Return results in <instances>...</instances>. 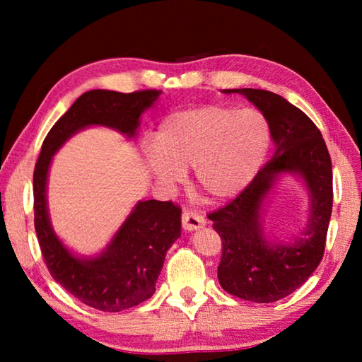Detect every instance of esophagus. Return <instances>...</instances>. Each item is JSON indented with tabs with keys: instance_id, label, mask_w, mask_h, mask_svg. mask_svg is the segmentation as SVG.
<instances>
[{
	"instance_id": "esophagus-1",
	"label": "esophagus",
	"mask_w": 362,
	"mask_h": 362,
	"mask_svg": "<svg viewBox=\"0 0 362 362\" xmlns=\"http://www.w3.org/2000/svg\"><path fill=\"white\" fill-rule=\"evenodd\" d=\"M182 225H183V230H185V231H194V230H198V228H203V226L206 225V220L198 212L183 211V214H182Z\"/></svg>"
}]
</instances>
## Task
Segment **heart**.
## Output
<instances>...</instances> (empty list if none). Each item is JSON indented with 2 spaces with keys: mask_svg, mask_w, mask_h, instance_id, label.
Listing matches in <instances>:
<instances>
[{
  "mask_svg": "<svg viewBox=\"0 0 362 362\" xmlns=\"http://www.w3.org/2000/svg\"><path fill=\"white\" fill-rule=\"evenodd\" d=\"M272 142L267 116L255 108L203 105L166 116L146 153L159 185L173 188L193 168L198 188L212 201L244 192L259 173Z\"/></svg>",
  "mask_w": 362,
  "mask_h": 362,
  "instance_id": "obj_1",
  "label": "heart"
}]
</instances>
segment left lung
<instances>
[{
	"label": "left lung",
	"mask_w": 362,
	"mask_h": 362,
	"mask_svg": "<svg viewBox=\"0 0 362 362\" xmlns=\"http://www.w3.org/2000/svg\"><path fill=\"white\" fill-rule=\"evenodd\" d=\"M223 93L244 95L267 116L274 155L241 194L207 216L222 238L218 283L231 296L272 303L297 291L322 260L332 214V163L315 122L284 97L250 88ZM286 173L302 178L310 198L309 220L292 242L272 240L262 225L267 194Z\"/></svg>",
	"instance_id": "1"
}]
</instances>
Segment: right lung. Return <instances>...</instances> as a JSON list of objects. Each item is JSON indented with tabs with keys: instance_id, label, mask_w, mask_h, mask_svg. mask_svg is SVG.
Returning <instances> with one entry per match:
<instances>
[{
	"instance_id": "add662e5",
	"label": "right lung",
	"mask_w": 362,
	"mask_h": 362,
	"mask_svg": "<svg viewBox=\"0 0 362 362\" xmlns=\"http://www.w3.org/2000/svg\"><path fill=\"white\" fill-rule=\"evenodd\" d=\"M159 95L161 90L155 89L131 94L88 90L49 131L35 166V230L49 273L73 297L108 313L132 308L155 293L164 257L180 238L182 209L173 201H139L100 254L76 255L51 225L49 168L60 146L86 127H110L134 139L142 113Z\"/></svg>"
}]
</instances>
